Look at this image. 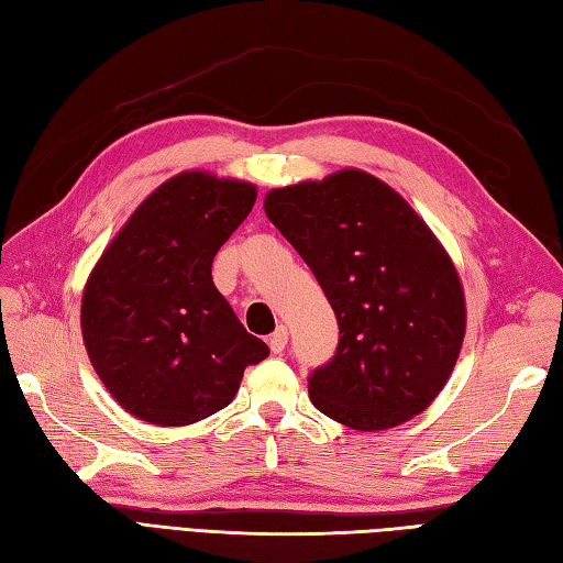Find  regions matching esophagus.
<instances>
[{
	"label": "esophagus",
	"mask_w": 563,
	"mask_h": 563,
	"mask_svg": "<svg viewBox=\"0 0 563 563\" xmlns=\"http://www.w3.org/2000/svg\"><path fill=\"white\" fill-rule=\"evenodd\" d=\"M288 336H290V333H288V327H280V329L275 331L273 336L268 339V345H271V351H273L275 355L285 351V345H288Z\"/></svg>",
	"instance_id": "obj_1"
}]
</instances>
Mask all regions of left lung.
I'll list each match as a JSON object with an SVG mask.
<instances>
[{"label":"left lung","instance_id":"left-lung-1","mask_svg":"<svg viewBox=\"0 0 563 563\" xmlns=\"http://www.w3.org/2000/svg\"><path fill=\"white\" fill-rule=\"evenodd\" d=\"M268 220L314 273L339 345L309 399L355 430L409 421L445 387L464 339V292L445 249L397 190L357 169L275 188Z\"/></svg>","mask_w":563,"mask_h":563}]
</instances>
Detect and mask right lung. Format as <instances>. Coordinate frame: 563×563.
Segmentation results:
<instances>
[{
  "instance_id": "1",
  "label": "right lung",
  "mask_w": 563,
  "mask_h": 563,
  "mask_svg": "<svg viewBox=\"0 0 563 563\" xmlns=\"http://www.w3.org/2000/svg\"><path fill=\"white\" fill-rule=\"evenodd\" d=\"M254 202L251 184L178 174L145 198L91 271L84 345L106 389L140 421H202L268 357L212 283L214 254Z\"/></svg>"
}]
</instances>
